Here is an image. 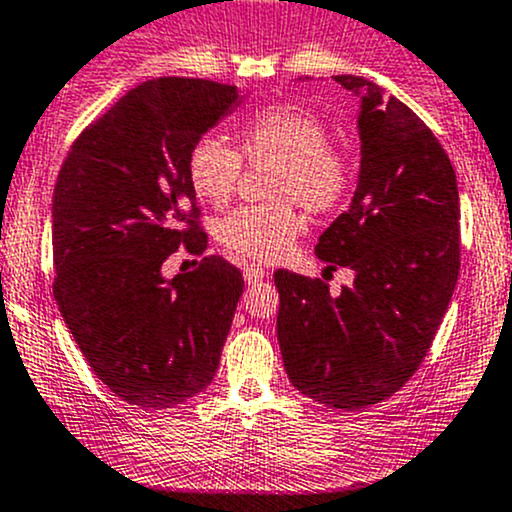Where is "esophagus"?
<instances>
[{
    "mask_svg": "<svg viewBox=\"0 0 512 512\" xmlns=\"http://www.w3.org/2000/svg\"><path fill=\"white\" fill-rule=\"evenodd\" d=\"M268 276V271L266 268H261V266H246L244 268V278H246V283L249 285H256L258 280H263Z\"/></svg>",
    "mask_w": 512,
    "mask_h": 512,
    "instance_id": "34e87169",
    "label": "esophagus"
}]
</instances>
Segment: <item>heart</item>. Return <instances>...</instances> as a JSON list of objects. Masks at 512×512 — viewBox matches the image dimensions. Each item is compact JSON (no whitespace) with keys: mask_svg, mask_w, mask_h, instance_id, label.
Segmentation results:
<instances>
[{"mask_svg":"<svg viewBox=\"0 0 512 512\" xmlns=\"http://www.w3.org/2000/svg\"><path fill=\"white\" fill-rule=\"evenodd\" d=\"M241 161L276 163L268 197L278 202L236 207L217 222L219 244L249 261H273L295 244L302 219L288 200L310 214H329L354 180L349 156L329 144L322 119L288 104L251 114L236 131V151L217 136L197 139L185 161L192 192L210 205H224L239 185Z\"/></svg>","mask_w":512,"mask_h":512,"instance_id":"heart-1","label":"heart"}]
</instances>
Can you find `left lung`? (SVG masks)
I'll return each instance as SVG.
<instances>
[{
    "mask_svg": "<svg viewBox=\"0 0 512 512\" xmlns=\"http://www.w3.org/2000/svg\"><path fill=\"white\" fill-rule=\"evenodd\" d=\"M361 170L354 200L315 254L354 283L278 271V344L290 383L317 403L361 410L410 381L430 351L459 278V188L427 124L356 75Z\"/></svg>",
    "mask_w": 512,
    "mask_h": 512,
    "instance_id": "8db88e82",
    "label": "left lung"
}]
</instances>
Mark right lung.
<instances>
[{
  "mask_svg": "<svg viewBox=\"0 0 512 512\" xmlns=\"http://www.w3.org/2000/svg\"><path fill=\"white\" fill-rule=\"evenodd\" d=\"M234 104V85L148 80L87 126L60 166L53 298L95 376L139 408H173L210 386L244 293L222 256L161 273L180 246L207 249L185 161Z\"/></svg>",
  "mask_w": 512,
  "mask_h": 512,
  "instance_id": "obj_1",
  "label": "right lung"
}]
</instances>
